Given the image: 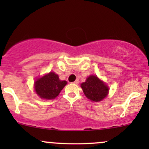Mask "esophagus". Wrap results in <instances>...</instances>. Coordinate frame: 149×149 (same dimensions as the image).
<instances>
[{"label": "esophagus", "instance_id": "esophagus-1", "mask_svg": "<svg viewBox=\"0 0 149 149\" xmlns=\"http://www.w3.org/2000/svg\"><path fill=\"white\" fill-rule=\"evenodd\" d=\"M73 83H74V84H78V83H79V80L78 79L76 80L74 82H73Z\"/></svg>", "mask_w": 149, "mask_h": 149}]
</instances>
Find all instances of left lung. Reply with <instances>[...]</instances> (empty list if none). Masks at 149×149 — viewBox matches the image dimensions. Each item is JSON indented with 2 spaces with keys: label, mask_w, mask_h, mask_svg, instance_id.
I'll use <instances>...</instances> for the list:
<instances>
[{
  "label": "left lung",
  "mask_w": 149,
  "mask_h": 149,
  "mask_svg": "<svg viewBox=\"0 0 149 149\" xmlns=\"http://www.w3.org/2000/svg\"><path fill=\"white\" fill-rule=\"evenodd\" d=\"M85 95L93 102H100L107 97L109 88L95 76H90L81 84Z\"/></svg>",
  "instance_id": "8db88e82"
}]
</instances>
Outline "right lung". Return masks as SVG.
<instances>
[{
  "label": "right lung",
  "mask_w": 149,
  "mask_h": 149,
  "mask_svg": "<svg viewBox=\"0 0 149 149\" xmlns=\"http://www.w3.org/2000/svg\"><path fill=\"white\" fill-rule=\"evenodd\" d=\"M66 83L65 80H59L57 74L50 72L36 80L35 90L40 98L52 100L59 95Z\"/></svg>",
  "instance_id": "right-lung-1"
}]
</instances>
